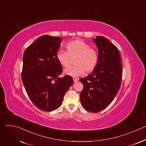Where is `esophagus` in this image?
<instances>
[{
  "instance_id": "esophagus-1",
  "label": "esophagus",
  "mask_w": 146,
  "mask_h": 146,
  "mask_svg": "<svg viewBox=\"0 0 146 146\" xmlns=\"http://www.w3.org/2000/svg\"><path fill=\"white\" fill-rule=\"evenodd\" d=\"M78 81V78H73V81L74 82H76Z\"/></svg>"
}]
</instances>
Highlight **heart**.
<instances>
[{"label":"heart","instance_id":"b5f03b06","mask_svg":"<svg viewBox=\"0 0 146 146\" xmlns=\"http://www.w3.org/2000/svg\"><path fill=\"white\" fill-rule=\"evenodd\" d=\"M67 51L59 50L56 54L59 63L65 68L69 66L70 57L77 56L75 60L76 66L65 69L64 73L72 77H77L87 73H91L96 68L99 61V54L96 50L82 40H72L66 44Z\"/></svg>","mask_w":146,"mask_h":146}]
</instances>
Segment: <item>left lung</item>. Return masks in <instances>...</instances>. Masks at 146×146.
<instances>
[{
    "label": "left lung",
    "mask_w": 146,
    "mask_h": 146,
    "mask_svg": "<svg viewBox=\"0 0 146 146\" xmlns=\"http://www.w3.org/2000/svg\"><path fill=\"white\" fill-rule=\"evenodd\" d=\"M93 40L99 61L91 74L80 79L83 85L80 101L86 110L98 113L110 105L120 88L122 65L118 48L107 38L99 36Z\"/></svg>",
    "instance_id": "8db88e82"
}]
</instances>
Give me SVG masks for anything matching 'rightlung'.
Instances as JSON below:
<instances>
[{"label":"right lung","mask_w":146,"mask_h":146,"mask_svg":"<svg viewBox=\"0 0 146 146\" xmlns=\"http://www.w3.org/2000/svg\"><path fill=\"white\" fill-rule=\"evenodd\" d=\"M62 40L59 37H39L24 51L22 81L28 95L39 109L51 111L60 106L73 84L72 76L62 78V65L56 58Z\"/></svg>","instance_id":"right-lung-1"}]
</instances>
